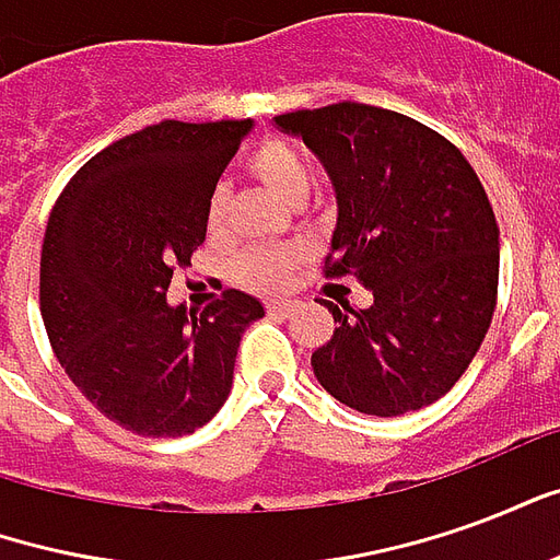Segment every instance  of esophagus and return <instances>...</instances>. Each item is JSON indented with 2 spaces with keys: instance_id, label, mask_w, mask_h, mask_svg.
Wrapping results in <instances>:
<instances>
[{
  "instance_id": "34e87169",
  "label": "esophagus",
  "mask_w": 560,
  "mask_h": 560,
  "mask_svg": "<svg viewBox=\"0 0 560 560\" xmlns=\"http://www.w3.org/2000/svg\"><path fill=\"white\" fill-rule=\"evenodd\" d=\"M296 312V303H267V315L291 317Z\"/></svg>"
}]
</instances>
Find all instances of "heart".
Instances as JSON below:
<instances>
[{
	"instance_id": "1",
	"label": "heart",
	"mask_w": 560,
	"mask_h": 560,
	"mask_svg": "<svg viewBox=\"0 0 560 560\" xmlns=\"http://www.w3.org/2000/svg\"><path fill=\"white\" fill-rule=\"evenodd\" d=\"M248 171L267 185L272 195L284 203H296L312 188V171L305 159L284 140L267 138L257 143L248 155ZM228 212V185H215L207 200V231L219 233ZM300 264V248L293 245H264V248H245L233 260V276L257 288V291H279L291 279L293 267Z\"/></svg>"
}]
</instances>
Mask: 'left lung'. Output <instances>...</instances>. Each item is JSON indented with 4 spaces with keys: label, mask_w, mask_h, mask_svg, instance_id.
Returning <instances> with one entry per match:
<instances>
[{
    "label": "left lung",
    "mask_w": 560,
    "mask_h": 560,
    "mask_svg": "<svg viewBox=\"0 0 560 560\" xmlns=\"http://www.w3.org/2000/svg\"><path fill=\"white\" fill-rule=\"evenodd\" d=\"M327 167L339 219L327 279L353 276L369 308L312 353L320 387L353 411L399 417L453 389L480 351L498 296V221L468 159L396 110L339 102L276 116Z\"/></svg>",
    "instance_id": "left-lung-1"
}]
</instances>
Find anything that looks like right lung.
<instances>
[{
  "label": "right lung",
  "instance_id": "add662e5",
  "mask_svg": "<svg viewBox=\"0 0 560 560\" xmlns=\"http://www.w3.org/2000/svg\"><path fill=\"white\" fill-rule=\"evenodd\" d=\"M252 119H164L80 167L47 219L42 317L74 387L122 429L183 438L228 401L245 327L243 291L188 315L167 303L173 267L207 240V200Z\"/></svg>",
  "mask_w": 560,
  "mask_h": 560
}]
</instances>
